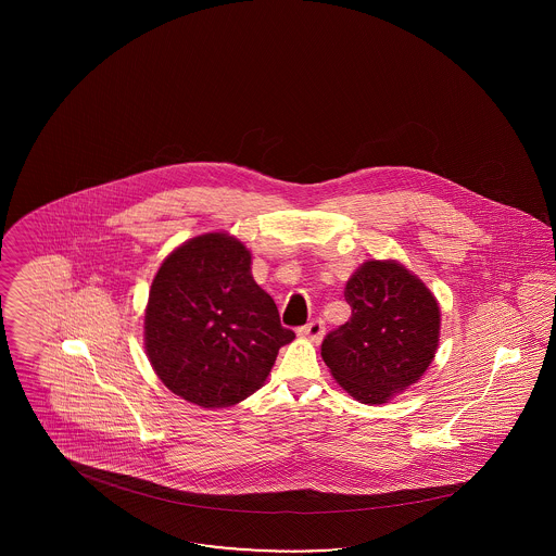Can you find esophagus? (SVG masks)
<instances>
[{"mask_svg":"<svg viewBox=\"0 0 556 556\" xmlns=\"http://www.w3.org/2000/svg\"><path fill=\"white\" fill-rule=\"evenodd\" d=\"M302 338L311 340V342H320L323 340V333H325V325L323 320H311L308 325H304L300 331H298Z\"/></svg>","mask_w":556,"mask_h":556,"instance_id":"34e87169","label":"esophagus"}]
</instances>
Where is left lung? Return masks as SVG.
Returning <instances> with one entry per match:
<instances>
[{
    "label": "left lung",
    "mask_w": 556,
    "mask_h": 556,
    "mask_svg": "<svg viewBox=\"0 0 556 556\" xmlns=\"http://www.w3.org/2000/svg\"><path fill=\"white\" fill-rule=\"evenodd\" d=\"M345 300L352 317L323 340L320 356L354 400L386 404L431 365L440 345V304L413 270L375 258L348 279Z\"/></svg>",
    "instance_id": "8db88e82"
}]
</instances>
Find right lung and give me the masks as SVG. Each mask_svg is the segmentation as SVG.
<instances>
[{"label":"right lung","instance_id":"obj_1","mask_svg":"<svg viewBox=\"0 0 556 556\" xmlns=\"http://www.w3.org/2000/svg\"><path fill=\"white\" fill-rule=\"evenodd\" d=\"M250 265V250L227 231L187 239L162 261L143 345L175 396L208 410L239 404L265 386L279 348L295 338Z\"/></svg>","mask_w":556,"mask_h":556}]
</instances>
